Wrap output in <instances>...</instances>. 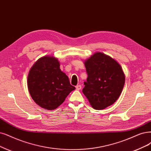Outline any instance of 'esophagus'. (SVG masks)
Listing matches in <instances>:
<instances>
[{
    "label": "esophagus",
    "mask_w": 151,
    "mask_h": 151,
    "mask_svg": "<svg viewBox=\"0 0 151 151\" xmlns=\"http://www.w3.org/2000/svg\"><path fill=\"white\" fill-rule=\"evenodd\" d=\"M76 88L77 90H81V86L80 85H76Z\"/></svg>",
    "instance_id": "1"
}]
</instances>
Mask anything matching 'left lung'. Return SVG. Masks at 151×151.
Here are the masks:
<instances>
[{
    "label": "left lung",
    "mask_w": 151,
    "mask_h": 151,
    "mask_svg": "<svg viewBox=\"0 0 151 151\" xmlns=\"http://www.w3.org/2000/svg\"><path fill=\"white\" fill-rule=\"evenodd\" d=\"M84 64L88 78L83 93L91 106L101 110L114 104L125 83L121 65L109 55L99 52L85 60Z\"/></svg>",
    "instance_id": "8db88e82"
}]
</instances>
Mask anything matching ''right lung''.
Instances as JSON below:
<instances>
[{
    "label": "right lung",
    "instance_id": "1",
    "mask_svg": "<svg viewBox=\"0 0 151 151\" xmlns=\"http://www.w3.org/2000/svg\"><path fill=\"white\" fill-rule=\"evenodd\" d=\"M27 86L33 101L48 110L57 109L75 90L68 76L60 70L58 60L50 55L40 58L32 66Z\"/></svg>",
    "mask_w": 151,
    "mask_h": 151
}]
</instances>
